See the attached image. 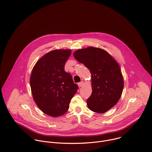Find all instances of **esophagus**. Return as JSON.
Segmentation results:
<instances>
[{
    "label": "esophagus",
    "mask_w": 152,
    "mask_h": 152,
    "mask_svg": "<svg viewBox=\"0 0 152 152\" xmlns=\"http://www.w3.org/2000/svg\"><path fill=\"white\" fill-rule=\"evenodd\" d=\"M83 85H84V82H83V81H82V82L78 83V86H79V87H82Z\"/></svg>",
    "instance_id": "esophagus-1"
}]
</instances>
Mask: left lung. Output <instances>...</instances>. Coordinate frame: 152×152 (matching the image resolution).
Instances as JSON below:
<instances>
[{"mask_svg":"<svg viewBox=\"0 0 152 152\" xmlns=\"http://www.w3.org/2000/svg\"><path fill=\"white\" fill-rule=\"evenodd\" d=\"M74 57L91 73L92 92L87 99L89 109L102 114L112 108L121 98L124 79L117 61L105 50L88 47L76 50Z\"/></svg>","mask_w":152,"mask_h":152,"instance_id":"obj_1","label":"left lung"}]
</instances>
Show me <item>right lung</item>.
Wrapping results in <instances>:
<instances>
[{
    "label": "right lung",
    "mask_w": 152,
    "mask_h": 152,
    "mask_svg": "<svg viewBox=\"0 0 152 152\" xmlns=\"http://www.w3.org/2000/svg\"><path fill=\"white\" fill-rule=\"evenodd\" d=\"M71 50H52L41 57L34 66L30 86L38 107L53 117L64 114L72 98L77 92L72 75L64 71V65Z\"/></svg>",
    "instance_id": "right-lung-1"
}]
</instances>
